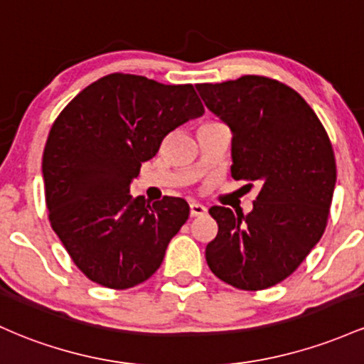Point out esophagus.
Segmentation results:
<instances>
[{
    "label": "esophagus",
    "instance_id": "1",
    "mask_svg": "<svg viewBox=\"0 0 364 364\" xmlns=\"http://www.w3.org/2000/svg\"><path fill=\"white\" fill-rule=\"evenodd\" d=\"M205 213H207V209L202 205V203H198V202H191L190 203V215H191V218L203 215Z\"/></svg>",
    "mask_w": 364,
    "mask_h": 364
}]
</instances>
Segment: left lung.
Instances as JSON below:
<instances>
[{"mask_svg": "<svg viewBox=\"0 0 364 364\" xmlns=\"http://www.w3.org/2000/svg\"><path fill=\"white\" fill-rule=\"evenodd\" d=\"M197 90L233 133L231 176L261 185L252 213L210 207L218 235L205 247L207 264L235 289H269L325 233L337 181L330 138L306 100L274 79L242 75Z\"/></svg>", "mask_w": 364, "mask_h": 364, "instance_id": "left-lung-1", "label": "left lung"}]
</instances>
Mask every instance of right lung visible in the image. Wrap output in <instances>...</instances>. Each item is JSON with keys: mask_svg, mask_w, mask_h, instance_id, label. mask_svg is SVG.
Segmentation results:
<instances>
[{"mask_svg": "<svg viewBox=\"0 0 364 364\" xmlns=\"http://www.w3.org/2000/svg\"><path fill=\"white\" fill-rule=\"evenodd\" d=\"M203 114L191 85L133 74L98 79L65 107L43 154L51 228L91 282L124 290L159 269L190 215L179 197L146 202L129 185L162 139Z\"/></svg>", "mask_w": 364, "mask_h": 364, "instance_id": "obj_1", "label": "right lung"}]
</instances>
